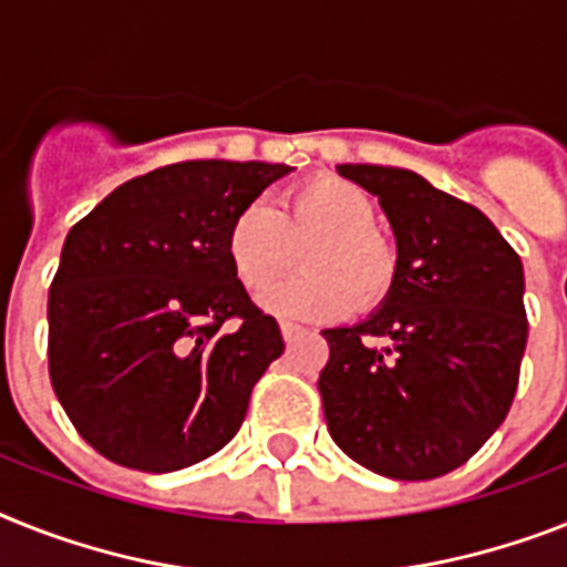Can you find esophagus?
Wrapping results in <instances>:
<instances>
[{"mask_svg":"<svg viewBox=\"0 0 567 567\" xmlns=\"http://www.w3.org/2000/svg\"><path fill=\"white\" fill-rule=\"evenodd\" d=\"M301 333H307L301 324H292V321H280V336H284V341L298 339Z\"/></svg>","mask_w":567,"mask_h":567,"instance_id":"1","label":"esophagus"}]
</instances>
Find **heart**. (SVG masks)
I'll list each match as a JSON object with an SVG mask.
<instances>
[{"mask_svg":"<svg viewBox=\"0 0 567 567\" xmlns=\"http://www.w3.org/2000/svg\"><path fill=\"white\" fill-rule=\"evenodd\" d=\"M377 203L357 182L312 176L280 196L278 208L243 205L228 223L226 257L234 278L260 292L302 252L307 274L276 285L260 298L266 312L324 321L357 307H377L396 280L400 257L377 226ZM296 248L292 250L291 246Z\"/></svg>","mask_w":567,"mask_h":567,"instance_id":"heart-1","label":"heart"}]
</instances>
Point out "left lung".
I'll return each mask as SVG.
<instances>
[{"label":"left lung","instance_id":"left-lung-1","mask_svg":"<svg viewBox=\"0 0 567 567\" xmlns=\"http://www.w3.org/2000/svg\"><path fill=\"white\" fill-rule=\"evenodd\" d=\"M336 171L379 196L400 269L364 321L321 330L327 429L377 475L441 478L489 441L516 396L527 344L522 257L475 205L420 173Z\"/></svg>","mask_w":567,"mask_h":567}]
</instances>
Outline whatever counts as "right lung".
<instances>
[{
  "mask_svg": "<svg viewBox=\"0 0 567 567\" xmlns=\"http://www.w3.org/2000/svg\"><path fill=\"white\" fill-rule=\"evenodd\" d=\"M289 171L179 162L124 182L72 226L49 289V377L78 434L112 463L185 470L243 425L284 339L234 278L226 231Z\"/></svg>",
  "mask_w": 567,
  "mask_h": 567,
  "instance_id": "1",
  "label": "right lung"
}]
</instances>
